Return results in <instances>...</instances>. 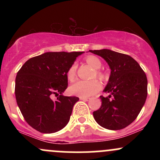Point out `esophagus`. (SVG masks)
I'll list each match as a JSON object with an SVG mask.
<instances>
[{
  "label": "esophagus",
  "mask_w": 160,
  "mask_h": 160,
  "mask_svg": "<svg viewBox=\"0 0 160 160\" xmlns=\"http://www.w3.org/2000/svg\"><path fill=\"white\" fill-rule=\"evenodd\" d=\"M80 100L84 101V102H88V101L90 100V98H82V97H80Z\"/></svg>",
  "instance_id": "esophagus-1"
}]
</instances>
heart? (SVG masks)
I'll return each instance as SVG.
<instances>
[{
	"label": "heart",
	"mask_w": 160,
	"mask_h": 160,
	"mask_svg": "<svg viewBox=\"0 0 160 160\" xmlns=\"http://www.w3.org/2000/svg\"><path fill=\"white\" fill-rule=\"evenodd\" d=\"M85 61L88 65L95 70H98L102 67V62L98 58L93 56H89L85 58ZM76 65H72L70 67L67 72V78L70 81L74 80L76 76ZM97 76L99 78L103 79L104 75L99 71L96 72ZM102 89V84L96 80H78L70 86L69 91L72 95H77L82 98H87L95 94Z\"/></svg>",
	"instance_id": "b5f03b06"
}]
</instances>
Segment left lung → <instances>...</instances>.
Segmentation results:
<instances>
[{"mask_svg": "<svg viewBox=\"0 0 160 160\" xmlns=\"http://www.w3.org/2000/svg\"><path fill=\"white\" fill-rule=\"evenodd\" d=\"M89 52L101 56L111 69L102 106L93 112L97 123L110 130L126 128L136 119L148 96V79L139 64L128 55L103 49Z\"/></svg>", "mask_w": 160, "mask_h": 160, "instance_id": "1", "label": "left lung"}]
</instances>
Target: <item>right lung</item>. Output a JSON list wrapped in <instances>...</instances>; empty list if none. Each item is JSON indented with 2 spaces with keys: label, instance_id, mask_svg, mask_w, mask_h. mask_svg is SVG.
<instances>
[{
  "label": "right lung",
  "instance_id": "right-lung-1",
  "mask_svg": "<svg viewBox=\"0 0 160 160\" xmlns=\"http://www.w3.org/2000/svg\"><path fill=\"white\" fill-rule=\"evenodd\" d=\"M84 52H48L25 62L16 78V99L26 122L42 133H54L68 123L73 107L79 101L64 96L67 72ZM58 95L56 100L52 97Z\"/></svg>",
  "mask_w": 160,
  "mask_h": 160
}]
</instances>
